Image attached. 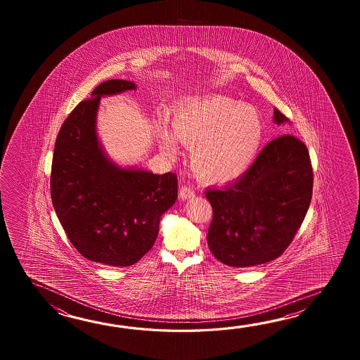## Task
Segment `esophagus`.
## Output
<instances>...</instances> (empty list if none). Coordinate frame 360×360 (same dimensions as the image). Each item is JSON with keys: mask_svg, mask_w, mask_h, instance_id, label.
<instances>
[{"mask_svg": "<svg viewBox=\"0 0 360 360\" xmlns=\"http://www.w3.org/2000/svg\"><path fill=\"white\" fill-rule=\"evenodd\" d=\"M179 195H180V198L181 199L194 198V195H195V191H193V188L189 186V185H184V186L180 188Z\"/></svg>", "mask_w": 360, "mask_h": 360, "instance_id": "34e87169", "label": "esophagus"}]
</instances>
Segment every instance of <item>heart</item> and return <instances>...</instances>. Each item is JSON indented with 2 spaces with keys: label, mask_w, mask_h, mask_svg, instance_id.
<instances>
[{
  "label": "heart",
  "mask_w": 360,
  "mask_h": 360,
  "mask_svg": "<svg viewBox=\"0 0 360 360\" xmlns=\"http://www.w3.org/2000/svg\"><path fill=\"white\" fill-rule=\"evenodd\" d=\"M170 134L160 129L161 149L176 155V141L191 149V166L200 180L225 184L252 166L264 140V121L256 108L224 95L191 100L177 107Z\"/></svg>",
  "instance_id": "1"
}]
</instances>
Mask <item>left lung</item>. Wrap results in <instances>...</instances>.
<instances>
[{"instance_id":"1","label":"left lung","mask_w":360,"mask_h":360,"mask_svg":"<svg viewBox=\"0 0 360 360\" xmlns=\"http://www.w3.org/2000/svg\"><path fill=\"white\" fill-rule=\"evenodd\" d=\"M278 126L288 118L274 109ZM313 194V169L299 139H274L252 166L221 189L208 188L214 217L207 243L214 257L233 268L276 260L305 219Z\"/></svg>"}]
</instances>
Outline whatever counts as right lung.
I'll use <instances>...</instances> for the list:
<instances>
[{"mask_svg":"<svg viewBox=\"0 0 360 360\" xmlns=\"http://www.w3.org/2000/svg\"><path fill=\"white\" fill-rule=\"evenodd\" d=\"M136 84L126 79L100 84L64 121L55 143L51 199L70 243L89 260L123 268L136 264L158 237L162 214L177 199V177L109 158L98 136L100 99Z\"/></svg>","mask_w":360,"mask_h":360,"instance_id":"right-lung-1","label":"right lung"}]
</instances>
